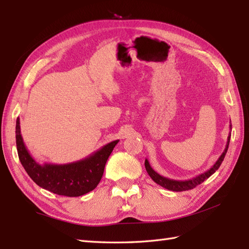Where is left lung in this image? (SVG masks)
<instances>
[{"mask_svg":"<svg viewBox=\"0 0 249 249\" xmlns=\"http://www.w3.org/2000/svg\"><path fill=\"white\" fill-rule=\"evenodd\" d=\"M230 129H231V125H230ZM230 137H231V133L228 136V140H227V144L225 147V151L223 152V154L219 156V158L216 161L213 167L210 169V170L205 171L204 173H201L199 176L195 177L190 179H187V181H176V179H171V178H168L160 176V174H158L156 171L153 170V168L151 167L150 162L147 160H145L144 161V166L146 169V172L149 173V176L151 177V178L154 181L155 183H157L158 185H160L163 188L169 189V190H172V192H184V190H189V189H193L195 188L197 185H200L202 182H204L206 178H209L211 176H212L213 173H215L216 170H218V168L220 167L221 162H223L224 158L227 154V151H228V147H229V142H230Z\"/></svg>","mask_w":249,"mask_h":249,"instance_id":"obj_1","label":"left lung"}]
</instances>
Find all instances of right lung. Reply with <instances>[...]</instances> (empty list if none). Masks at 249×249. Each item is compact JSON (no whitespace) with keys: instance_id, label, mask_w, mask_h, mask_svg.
I'll return each instance as SVG.
<instances>
[{"instance_id":"right-lung-1","label":"right lung","mask_w":249,"mask_h":249,"mask_svg":"<svg viewBox=\"0 0 249 249\" xmlns=\"http://www.w3.org/2000/svg\"><path fill=\"white\" fill-rule=\"evenodd\" d=\"M118 142L119 140L110 142L87 158L75 162L64 165H40L31 156L26 149L21 136L19 118L16 122V143L18 156L26 173L39 187L67 197H79L92 192L97 186L104 174L106 162Z\"/></svg>"}]
</instances>
